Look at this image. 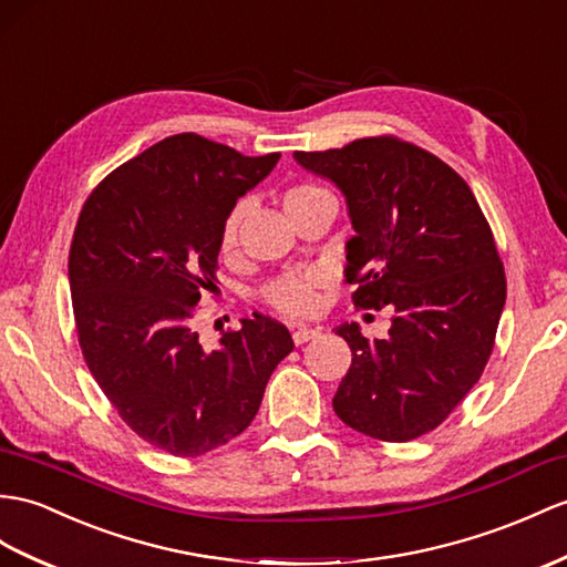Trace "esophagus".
I'll use <instances>...</instances> for the list:
<instances>
[{
    "instance_id": "esophagus-1",
    "label": "esophagus",
    "mask_w": 567,
    "mask_h": 567,
    "mask_svg": "<svg viewBox=\"0 0 567 567\" xmlns=\"http://www.w3.org/2000/svg\"><path fill=\"white\" fill-rule=\"evenodd\" d=\"M320 337V329H312V327H296L293 329V341L296 347H302V343H308L310 339Z\"/></svg>"
}]
</instances>
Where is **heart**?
<instances>
[{
  "label": "heart",
  "instance_id": "b5f03b06",
  "mask_svg": "<svg viewBox=\"0 0 567 567\" xmlns=\"http://www.w3.org/2000/svg\"><path fill=\"white\" fill-rule=\"evenodd\" d=\"M329 192H324L322 187L317 185H296V187H288L286 195H284V206L286 212H293L296 206L306 204L310 199L317 197H324ZM240 218H243V206H236L233 214L228 216L226 226H224V236H220V247L224 250H233L238 243V226H240ZM317 274H298V276H286V279H279L276 284H271L267 288V302L271 308H276L279 312L286 315H308L315 310L317 306Z\"/></svg>",
  "mask_w": 567,
  "mask_h": 567
}]
</instances>
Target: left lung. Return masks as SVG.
I'll list each match as a JSON object with an SVG mask.
<instances>
[{"label":"left lung","mask_w":567,"mask_h":567,"mask_svg":"<svg viewBox=\"0 0 567 567\" xmlns=\"http://www.w3.org/2000/svg\"><path fill=\"white\" fill-rule=\"evenodd\" d=\"M296 163L341 192L355 236L343 276L355 308H384L390 334L368 341L347 322L351 368L337 416L384 443L443 423L478 382L505 308V271L486 216L447 163L394 136L296 151Z\"/></svg>","instance_id":"obj_1"}]
</instances>
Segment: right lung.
Segmentation results:
<instances>
[{
	"instance_id": "obj_1",
	"label": "right lung",
	"mask_w": 567,
	"mask_h": 567,
	"mask_svg": "<svg viewBox=\"0 0 567 567\" xmlns=\"http://www.w3.org/2000/svg\"><path fill=\"white\" fill-rule=\"evenodd\" d=\"M279 158L175 134L110 173L81 209L69 250L81 351L122 421L175 457L240 435L293 351L288 329L265 315L212 351L192 324L204 291H216L230 212Z\"/></svg>"
}]
</instances>
